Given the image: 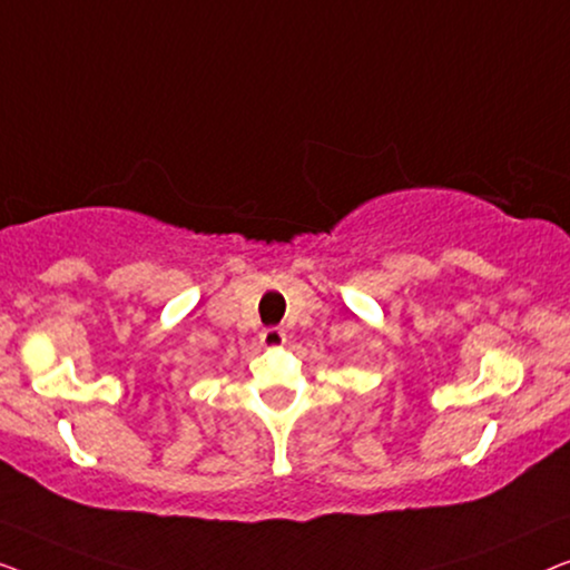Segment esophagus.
<instances>
[{
	"label": "esophagus",
	"mask_w": 570,
	"mask_h": 570,
	"mask_svg": "<svg viewBox=\"0 0 570 570\" xmlns=\"http://www.w3.org/2000/svg\"><path fill=\"white\" fill-rule=\"evenodd\" d=\"M261 343L268 348H278L286 343V333L282 331V327H266V331L261 333Z\"/></svg>",
	"instance_id": "obj_1"
}]
</instances>
